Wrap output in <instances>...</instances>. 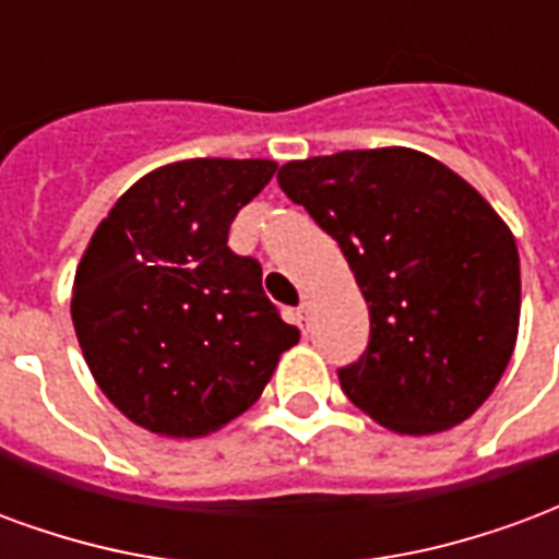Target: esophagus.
Masks as SVG:
<instances>
[{
    "instance_id": "34e87169",
    "label": "esophagus",
    "mask_w": 559,
    "mask_h": 559,
    "mask_svg": "<svg viewBox=\"0 0 559 559\" xmlns=\"http://www.w3.org/2000/svg\"><path fill=\"white\" fill-rule=\"evenodd\" d=\"M307 316H309V304L304 300V304L297 307V321H300V328H307Z\"/></svg>"
}]
</instances>
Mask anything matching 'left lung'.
Returning <instances> with one entry per match:
<instances>
[{
    "label": "left lung",
    "mask_w": 559,
    "mask_h": 559,
    "mask_svg": "<svg viewBox=\"0 0 559 559\" xmlns=\"http://www.w3.org/2000/svg\"><path fill=\"white\" fill-rule=\"evenodd\" d=\"M276 181L340 243L369 304V345L340 369L345 396L399 435L464 423L519 336L521 264L507 223L414 148L292 160Z\"/></svg>",
    "instance_id": "1"
}]
</instances>
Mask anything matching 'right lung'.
<instances>
[{"mask_svg":"<svg viewBox=\"0 0 559 559\" xmlns=\"http://www.w3.org/2000/svg\"><path fill=\"white\" fill-rule=\"evenodd\" d=\"M274 160L195 157L118 199L73 276L71 319L104 396L136 426L199 438L250 408L300 333L229 226Z\"/></svg>","mask_w":559,"mask_h":559,"instance_id":"1","label":"right lung"}]
</instances>
